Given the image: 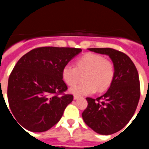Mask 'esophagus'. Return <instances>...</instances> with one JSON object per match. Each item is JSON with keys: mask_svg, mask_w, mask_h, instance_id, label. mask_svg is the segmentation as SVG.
Returning a JSON list of instances; mask_svg holds the SVG:
<instances>
[{"mask_svg": "<svg viewBox=\"0 0 149 149\" xmlns=\"http://www.w3.org/2000/svg\"><path fill=\"white\" fill-rule=\"evenodd\" d=\"M79 98V96H78V95H74V96H73V99H74V100H77Z\"/></svg>", "mask_w": 149, "mask_h": 149, "instance_id": "1", "label": "esophagus"}]
</instances>
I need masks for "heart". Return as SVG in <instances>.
Wrapping results in <instances>:
<instances>
[{
    "label": "heart",
    "instance_id": "obj_1",
    "mask_svg": "<svg viewBox=\"0 0 149 149\" xmlns=\"http://www.w3.org/2000/svg\"><path fill=\"white\" fill-rule=\"evenodd\" d=\"M84 75V83L72 87L70 91L73 94L89 95L96 91L102 93L111 85L115 76V68L111 60L102 56L88 53L78 58L76 67L68 64L62 69V79L68 86H73Z\"/></svg>",
    "mask_w": 149,
    "mask_h": 149
}]
</instances>
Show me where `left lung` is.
Segmentation results:
<instances>
[{
	"instance_id": "obj_1",
	"label": "left lung",
	"mask_w": 149,
	"mask_h": 149,
	"mask_svg": "<svg viewBox=\"0 0 149 149\" xmlns=\"http://www.w3.org/2000/svg\"><path fill=\"white\" fill-rule=\"evenodd\" d=\"M89 50L108 55L113 61L115 76L109 89L96 99L87 97L88 107L82 113L85 124L102 135L123 129L135 113L140 96V79L131 58L112 48H89Z\"/></svg>"
}]
</instances>
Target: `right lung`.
<instances>
[{
	"instance_id": "right-lung-1",
	"label": "right lung",
	"mask_w": 149,
	"mask_h": 149,
	"mask_svg": "<svg viewBox=\"0 0 149 149\" xmlns=\"http://www.w3.org/2000/svg\"><path fill=\"white\" fill-rule=\"evenodd\" d=\"M80 48L42 47L23 56L9 75L7 98L15 121L26 130L43 132L54 126L73 100L65 94L64 66Z\"/></svg>"
}]
</instances>
